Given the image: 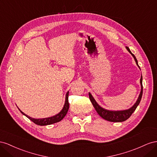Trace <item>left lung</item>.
<instances>
[{"mask_svg":"<svg viewBox=\"0 0 157 157\" xmlns=\"http://www.w3.org/2000/svg\"><path fill=\"white\" fill-rule=\"evenodd\" d=\"M126 48L128 49V51L129 52V53L133 56L134 59L136 60V62L137 66L138 63H137V60L136 59V56H134L133 54L132 53V52L129 50V48L127 47ZM142 75L141 78L140 79V83H141V93L140 94V96H139L137 101H136V102L135 103L132 108H130L128 110H122V111H111V110H105L104 109H102V107H101L99 105H98L97 102L95 101V100L94 99V98L93 97V96L91 95V93H89V98H90V101L91 102L92 105H93L94 108L96 110L97 113L101 117H102L103 119L108 120L109 122H124V121L126 120L127 119H128L129 117H130L131 115L133 114V113L134 111L136 110V108L137 107V106L140 104V102L141 101V97H142V95H143V85H142Z\"/></svg>","mask_w":157,"mask_h":157,"instance_id":"1","label":"left lung"}]
</instances>
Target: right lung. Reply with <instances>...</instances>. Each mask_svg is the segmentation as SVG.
<instances>
[{
    "instance_id": "1",
    "label": "right lung",
    "mask_w": 157,
    "mask_h": 157,
    "mask_svg": "<svg viewBox=\"0 0 157 157\" xmlns=\"http://www.w3.org/2000/svg\"><path fill=\"white\" fill-rule=\"evenodd\" d=\"M68 93H69V92L66 93L65 104H64L63 109H62V110L60 112L59 114L55 115V116H52V117H49V118H42V119H35L33 118H31L30 116L26 115L25 114H24L23 113V112H21L20 109L19 110H20V112L22 114L26 116L27 118H28L30 120L32 121V122L33 123H35V124L39 125V126H47V125H50V124L59 122L60 120H62L64 118V116L66 115L67 113H68V109H69Z\"/></svg>"
}]
</instances>
